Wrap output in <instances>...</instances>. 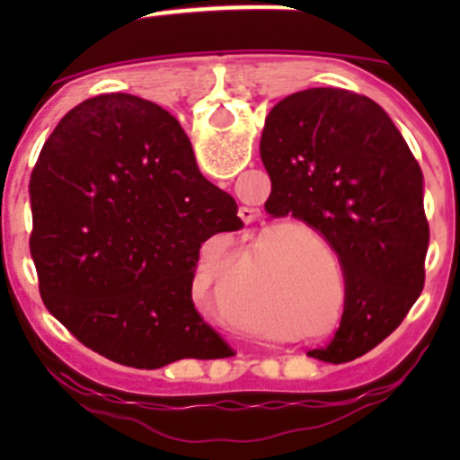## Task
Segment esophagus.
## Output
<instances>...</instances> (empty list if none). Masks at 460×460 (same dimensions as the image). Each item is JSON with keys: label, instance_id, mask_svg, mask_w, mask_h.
Listing matches in <instances>:
<instances>
[{"label": "esophagus", "instance_id": "esophagus-1", "mask_svg": "<svg viewBox=\"0 0 460 460\" xmlns=\"http://www.w3.org/2000/svg\"><path fill=\"white\" fill-rule=\"evenodd\" d=\"M239 217H242L243 223H251L258 217V209H253V207H242V209H239Z\"/></svg>", "mask_w": 460, "mask_h": 460}]
</instances>
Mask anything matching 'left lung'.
I'll use <instances>...</instances> for the list:
<instances>
[{
  "label": "left lung",
  "mask_w": 460,
  "mask_h": 460,
  "mask_svg": "<svg viewBox=\"0 0 460 460\" xmlns=\"http://www.w3.org/2000/svg\"><path fill=\"white\" fill-rule=\"evenodd\" d=\"M265 209L315 227L345 279L341 327L315 359L350 361L387 339L424 290V174L376 101L315 87L271 108L260 137Z\"/></svg>",
  "instance_id": "obj_1"
}]
</instances>
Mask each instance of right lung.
<instances>
[{
	"instance_id": "add662e5",
	"label": "right lung",
	"mask_w": 460,
	"mask_h": 460,
	"mask_svg": "<svg viewBox=\"0 0 460 460\" xmlns=\"http://www.w3.org/2000/svg\"><path fill=\"white\" fill-rule=\"evenodd\" d=\"M30 202L40 299L80 343L133 368L230 350L190 290L202 243L243 223L168 110L131 93L75 105L40 149Z\"/></svg>"
}]
</instances>
